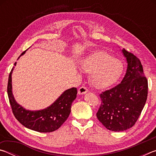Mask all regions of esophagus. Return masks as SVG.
<instances>
[{"instance_id": "1", "label": "esophagus", "mask_w": 156, "mask_h": 156, "mask_svg": "<svg viewBox=\"0 0 156 156\" xmlns=\"http://www.w3.org/2000/svg\"><path fill=\"white\" fill-rule=\"evenodd\" d=\"M88 91L89 90L87 88L85 87H84V86H82L80 88H79L78 93V94H84L87 93V92H88Z\"/></svg>"}]
</instances>
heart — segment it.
Wrapping results in <instances>:
<instances>
[{"instance_id": "1", "label": "heart", "mask_w": 156, "mask_h": 156, "mask_svg": "<svg viewBox=\"0 0 156 156\" xmlns=\"http://www.w3.org/2000/svg\"><path fill=\"white\" fill-rule=\"evenodd\" d=\"M81 69L90 73L91 83L97 88H106L115 83L123 72V64L119 59L104 51L93 53L82 60Z\"/></svg>"}]
</instances>
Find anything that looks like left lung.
Masks as SVG:
<instances>
[{
    "label": "left lung",
    "instance_id": "8db88e82",
    "mask_svg": "<svg viewBox=\"0 0 156 156\" xmlns=\"http://www.w3.org/2000/svg\"><path fill=\"white\" fill-rule=\"evenodd\" d=\"M128 63L121 83L102 91L98 119L109 130L122 131L135 125L147 99L148 80L138 57L122 49Z\"/></svg>",
    "mask_w": 156,
    "mask_h": 156
}]
</instances>
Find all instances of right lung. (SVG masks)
<instances>
[{
  "mask_svg": "<svg viewBox=\"0 0 156 156\" xmlns=\"http://www.w3.org/2000/svg\"><path fill=\"white\" fill-rule=\"evenodd\" d=\"M12 70L9 76L7 94L13 114L18 122L25 127L41 133H49L59 129L70 114L72 102L77 95V89L73 87L66 90L47 109L31 112L23 109L14 100L12 91Z\"/></svg>",
  "mask_w": 156,
  "mask_h": 156,
  "instance_id": "obj_1",
  "label": "right lung"
}]
</instances>
